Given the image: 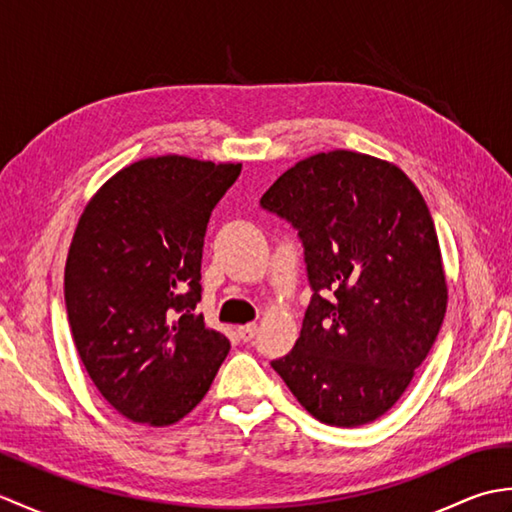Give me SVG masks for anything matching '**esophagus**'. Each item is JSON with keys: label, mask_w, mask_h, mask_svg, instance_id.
I'll use <instances>...</instances> for the list:
<instances>
[{"label": "esophagus", "mask_w": 512, "mask_h": 512, "mask_svg": "<svg viewBox=\"0 0 512 512\" xmlns=\"http://www.w3.org/2000/svg\"><path fill=\"white\" fill-rule=\"evenodd\" d=\"M257 332H259V325L257 323H248V325H239V330H237V334H239V339L242 341H253L255 336H257Z\"/></svg>", "instance_id": "1"}]
</instances>
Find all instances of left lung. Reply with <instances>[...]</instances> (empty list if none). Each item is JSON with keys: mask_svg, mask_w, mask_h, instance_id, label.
I'll use <instances>...</instances> for the list:
<instances>
[{"mask_svg": "<svg viewBox=\"0 0 512 512\" xmlns=\"http://www.w3.org/2000/svg\"><path fill=\"white\" fill-rule=\"evenodd\" d=\"M299 231L312 299L273 369L312 418L361 427L396 405L447 312L442 253L422 193L394 162L334 149L262 195Z\"/></svg>", "mask_w": 512, "mask_h": 512, "instance_id": "1", "label": "left lung"}]
</instances>
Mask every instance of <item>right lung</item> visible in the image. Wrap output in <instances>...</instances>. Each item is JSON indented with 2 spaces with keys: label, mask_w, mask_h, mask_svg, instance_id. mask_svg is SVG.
<instances>
[{
  "label": "right lung",
  "mask_w": 512,
  "mask_h": 512,
  "mask_svg": "<svg viewBox=\"0 0 512 512\" xmlns=\"http://www.w3.org/2000/svg\"><path fill=\"white\" fill-rule=\"evenodd\" d=\"M239 171V162L143 158L92 195L74 228L65 262L74 345L127 420H182L231 350L195 306L206 224Z\"/></svg>",
  "instance_id": "obj_1"
}]
</instances>
